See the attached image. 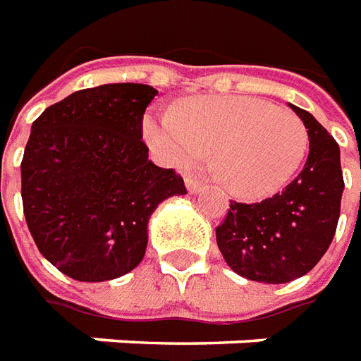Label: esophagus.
<instances>
[{"label":"esophagus","instance_id":"1","mask_svg":"<svg viewBox=\"0 0 361 361\" xmlns=\"http://www.w3.org/2000/svg\"><path fill=\"white\" fill-rule=\"evenodd\" d=\"M186 188H188V192L190 194H198L204 190V185H202L198 178H194V176H186Z\"/></svg>","mask_w":361,"mask_h":361}]
</instances>
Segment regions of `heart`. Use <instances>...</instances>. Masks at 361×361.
Returning <instances> with one entry per match:
<instances>
[{
  "instance_id": "1",
  "label": "heart",
  "mask_w": 361,
  "mask_h": 361,
  "mask_svg": "<svg viewBox=\"0 0 361 361\" xmlns=\"http://www.w3.org/2000/svg\"><path fill=\"white\" fill-rule=\"evenodd\" d=\"M145 140L163 159L192 167L214 155L219 183L243 200L280 192L307 155L309 134L290 109L241 94L185 103L145 118Z\"/></svg>"
}]
</instances>
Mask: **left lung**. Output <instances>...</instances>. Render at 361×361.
Here are the masks:
<instances>
[{"mask_svg":"<svg viewBox=\"0 0 361 361\" xmlns=\"http://www.w3.org/2000/svg\"><path fill=\"white\" fill-rule=\"evenodd\" d=\"M309 134L305 167L286 190L257 204L229 202L216 227L231 270L252 282L286 283L307 274L336 233L344 178L336 140L313 114L290 104Z\"/></svg>","mask_w":361,"mask_h":361,"instance_id":"1","label":"left lung"}]
</instances>
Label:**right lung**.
Wrapping results in <instances>:
<instances>
[{"label": "right lung", "instance_id": "obj_1", "mask_svg": "<svg viewBox=\"0 0 361 361\" xmlns=\"http://www.w3.org/2000/svg\"><path fill=\"white\" fill-rule=\"evenodd\" d=\"M155 94L142 83L81 89L32 122L23 212L42 257L73 280L104 282L134 270L153 209L186 194L175 169L147 159L142 126Z\"/></svg>", "mask_w": 361, "mask_h": 361}]
</instances>
